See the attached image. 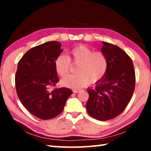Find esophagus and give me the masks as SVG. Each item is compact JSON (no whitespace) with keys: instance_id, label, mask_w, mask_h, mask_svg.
<instances>
[{"instance_id":"1","label":"esophagus","mask_w":151,"mask_h":151,"mask_svg":"<svg viewBox=\"0 0 151 151\" xmlns=\"http://www.w3.org/2000/svg\"><path fill=\"white\" fill-rule=\"evenodd\" d=\"M81 91V89H73V93H79V92H80Z\"/></svg>"}]
</instances>
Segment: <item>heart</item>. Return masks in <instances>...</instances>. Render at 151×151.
<instances>
[{"instance_id": "heart-1", "label": "heart", "mask_w": 151, "mask_h": 151, "mask_svg": "<svg viewBox=\"0 0 151 151\" xmlns=\"http://www.w3.org/2000/svg\"><path fill=\"white\" fill-rule=\"evenodd\" d=\"M70 57L60 55L55 61V70L60 76H65L69 70L70 61L78 64L76 75H70L60 80V85L70 88H79L89 84L99 83L105 75L108 60L102 52H93L85 45H80L69 52Z\"/></svg>"}]
</instances>
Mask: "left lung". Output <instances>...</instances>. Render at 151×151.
Instances as JSON below:
<instances>
[{"label":"left lung","instance_id":"obj_1","mask_svg":"<svg viewBox=\"0 0 151 151\" xmlns=\"http://www.w3.org/2000/svg\"><path fill=\"white\" fill-rule=\"evenodd\" d=\"M101 52L108 60L105 75L88 88L86 107L90 115L99 121H107L119 115L131 101L135 86V73L131 58L116 45L102 42Z\"/></svg>","mask_w":151,"mask_h":151}]
</instances>
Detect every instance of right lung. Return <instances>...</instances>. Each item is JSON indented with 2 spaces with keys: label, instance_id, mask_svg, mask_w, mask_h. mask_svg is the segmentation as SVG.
I'll return each mask as SVG.
<instances>
[{
  "label": "right lung",
  "instance_id": "add662e5",
  "mask_svg": "<svg viewBox=\"0 0 151 151\" xmlns=\"http://www.w3.org/2000/svg\"><path fill=\"white\" fill-rule=\"evenodd\" d=\"M62 51L60 43L47 42L28 50L18 63L15 75L17 95L27 111L40 119L58 115L73 94L67 88L50 89L59 81L55 61Z\"/></svg>",
  "mask_w": 151,
  "mask_h": 151
}]
</instances>
